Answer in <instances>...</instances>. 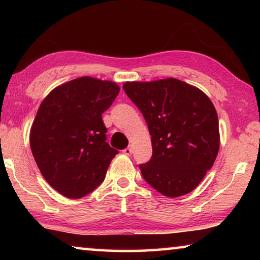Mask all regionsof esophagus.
Returning <instances> with one entry per match:
<instances>
[{
	"label": "esophagus",
	"mask_w": 260,
	"mask_h": 260,
	"mask_svg": "<svg viewBox=\"0 0 260 260\" xmlns=\"http://www.w3.org/2000/svg\"><path fill=\"white\" fill-rule=\"evenodd\" d=\"M132 152H133V150H132V148H129V147H127L124 149V150H122V153H125V155H127V156H131Z\"/></svg>",
	"instance_id": "esophagus-1"
}]
</instances>
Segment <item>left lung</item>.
<instances>
[{
  "instance_id": "obj_1",
  "label": "left lung",
  "mask_w": 260,
  "mask_h": 260,
  "mask_svg": "<svg viewBox=\"0 0 260 260\" xmlns=\"http://www.w3.org/2000/svg\"><path fill=\"white\" fill-rule=\"evenodd\" d=\"M122 88L142 112L151 135L152 156L139 165L143 179L167 197L193 190L219 150L212 102L199 88L173 78L126 82Z\"/></svg>"
}]
</instances>
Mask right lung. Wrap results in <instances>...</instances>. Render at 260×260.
Instances as JSON below:
<instances>
[{"label": "right lung", "instance_id": "right-lung-1", "mask_svg": "<svg viewBox=\"0 0 260 260\" xmlns=\"http://www.w3.org/2000/svg\"><path fill=\"white\" fill-rule=\"evenodd\" d=\"M119 86L82 77L55 88L38 110L30 150L43 178L61 195L81 199L103 182L118 150L107 142L104 111Z\"/></svg>", "mask_w": 260, "mask_h": 260}]
</instances>
